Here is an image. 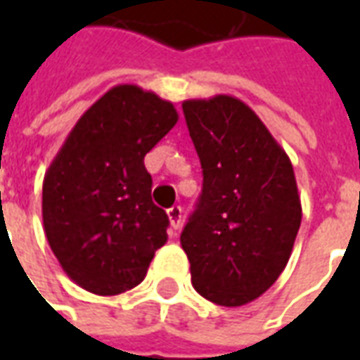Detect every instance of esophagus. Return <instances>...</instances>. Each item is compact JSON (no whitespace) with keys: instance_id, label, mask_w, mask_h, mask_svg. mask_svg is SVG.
<instances>
[{"instance_id":"esophagus-1","label":"esophagus","mask_w":360,"mask_h":360,"mask_svg":"<svg viewBox=\"0 0 360 360\" xmlns=\"http://www.w3.org/2000/svg\"><path fill=\"white\" fill-rule=\"evenodd\" d=\"M167 218H169V224H172L173 229H179L183 226V208L181 206H172L167 210Z\"/></svg>"}]
</instances>
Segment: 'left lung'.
<instances>
[{"label":"left lung","instance_id":"8db88e82","mask_svg":"<svg viewBox=\"0 0 360 360\" xmlns=\"http://www.w3.org/2000/svg\"><path fill=\"white\" fill-rule=\"evenodd\" d=\"M202 193L181 233L193 285L221 307L268 291L301 227L293 165L255 111L233 96L185 100Z\"/></svg>","mask_w":360,"mask_h":360}]
</instances>
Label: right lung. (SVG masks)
Listing matches in <instances>:
<instances>
[{"label": "right lung", "instance_id": "add662e5", "mask_svg": "<svg viewBox=\"0 0 360 360\" xmlns=\"http://www.w3.org/2000/svg\"><path fill=\"white\" fill-rule=\"evenodd\" d=\"M172 102L119 84L84 111L46 172L42 219L53 255L77 285L119 295L141 283L167 241L144 156L177 123Z\"/></svg>", "mask_w": 360, "mask_h": 360}]
</instances>
